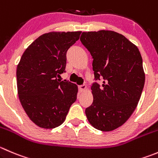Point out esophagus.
<instances>
[{
  "mask_svg": "<svg viewBox=\"0 0 158 158\" xmlns=\"http://www.w3.org/2000/svg\"><path fill=\"white\" fill-rule=\"evenodd\" d=\"M79 91H80V92L85 91V90L86 89V85H79Z\"/></svg>",
  "mask_w": 158,
  "mask_h": 158,
  "instance_id": "34e87169",
  "label": "esophagus"
}]
</instances>
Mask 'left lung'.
<instances>
[{
  "label": "left lung",
  "mask_w": 158,
  "mask_h": 158,
  "mask_svg": "<svg viewBox=\"0 0 158 158\" xmlns=\"http://www.w3.org/2000/svg\"><path fill=\"white\" fill-rule=\"evenodd\" d=\"M82 45L93 56L96 80L91 87L93 102L85 109L90 124L101 131L120 127L135 110L145 82L139 49L113 31L82 32Z\"/></svg>",
  "instance_id": "left-lung-1"
}]
</instances>
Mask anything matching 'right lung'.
<instances>
[{
	"label": "right lung",
	"instance_id": "right-lung-1",
	"mask_svg": "<svg viewBox=\"0 0 158 158\" xmlns=\"http://www.w3.org/2000/svg\"><path fill=\"white\" fill-rule=\"evenodd\" d=\"M80 34H44L27 47L18 63L16 76L20 102L30 120L40 127L60 126L76 100L77 85L57 78L65 72L66 52Z\"/></svg>",
	"mask_w": 158,
	"mask_h": 158
}]
</instances>
